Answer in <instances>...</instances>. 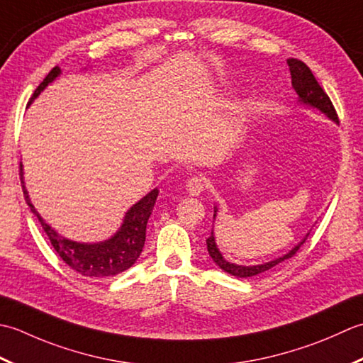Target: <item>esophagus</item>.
<instances>
[{"instance_id": "obj_1", "label": "esophagus", "mask_w": 363, "mask_h": 363, "mask_svg": "<svg viewBox=\"0 0 363 363\" xmlns=\"http://www.w3.org/2000/svg\"><path fill=\"white\" fill-rule=\"evenodd\" d=\"M205 188V180L202 177H191L186 183V191L189 196H199Z\"/></svg>"}]
</instances>
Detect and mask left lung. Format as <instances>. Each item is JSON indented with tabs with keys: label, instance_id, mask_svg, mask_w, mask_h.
I'll list each match as a JSON object with an SVG mask.
<instances>
[{
	"label": "left lung",
	"instance_id": "1",
	"mask_svg": "<svg viewBox=\"0 0 363 363\" xmlns=\"http://www.w3.org/2000/svg\"><path fill=\"white\" fill-rule=\"evenodd\" d=\"M286 64H288V67H290V73H291V86L296 91V94H298V101L301 103V105L318 109L320 113L326 116L329 121L338 123V117H337V113L334 109V105H332V101L329 100L328 94L323 91V87L318 84V81L313 77L312 70H310L304 62L298 61V59H293V57L286 59ZM216 216H218V206H214L213 223H214V219H216ZM308 235H310V232H307L304 238H302L293 249L288 250V252L284 254L282 257H277V258H274V260L264 262L260 264H250V266L238 264V263L227 260V258L223 255V252H220L218 247L216 238H214V230H211V235L208 236V240H206V249H208V254L213 258V262L216 263L220 269L225 271L227 274L235 276V277H241V279L242 277H254V276L262 274V272H266L268 269H272L274 266L288 260V258H291L296 252H298V249L302 246V244L306 242Z\"/></svg>",
	"mask_w": 363,
	"mask_h": 363
}]
</instances>
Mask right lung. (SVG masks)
Wrapping results in <instances>:
<instances>
[{"mask_svg": "<svg viewBox=\"0 0 363 363\" xmlns=\"http://www.w3.org/2000/svg\"><path fill=\"white\" fill-rule=\"evenodd\" d=\"M61 77V69L55 67L51 70L45 79L42 81L39 87L35 89L29 105L39 97L40 92L47 89L48 84ZM20 174H21V186H23V194L26 199V203L34 216L39 219V223L47 233L51 246L55 247L57 255L62 258L65 264H69L73 271L79 272L81 276L92 277V279H101L121 274V272L127 271L136 263L140 252H143L144 242H145V228L149 218L153 211L155 202L158 197V189H152L149 194H145L140 201L135 205L130 206V210L125 213L123 220L117 232L109 236L108 240H103L99 242H81L75 240H69L65 236L59 235L53 227L45 223L35 206L31 203L29 199L25 177H23V164H20Z\"/></svg>", "mask_w": 363, "mask_h": 363, "instance_id": "1", "label": "right lung"}]
</instances>
